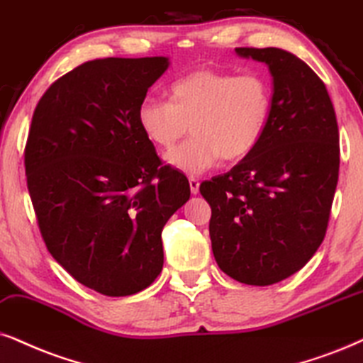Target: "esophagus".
I'll return each instance as SVG.
<instances>
[{"label":"esophagus","instance_id":"obj_1","mask_svg":"<svg viewBox=\"0 0 363 363\" xmlns=\"http://www.w3.org/2000/svg\"><path fill=\"white\" fill-rule=\"evenodd\" d=\"M189 187H191L192 194H197V192H199V181L194 177H189Z\"/></svg>","mask_w":363,"mask_h":363}]
</instances>
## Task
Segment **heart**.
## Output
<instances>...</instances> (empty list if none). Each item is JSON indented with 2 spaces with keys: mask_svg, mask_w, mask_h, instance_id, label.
<instances>
[{
  "mask_svg": "<svg viewBox=\"0 0 363 363\" xmlns=\"http://www.w3.org/2000/svg\"><path fill=\"white\" fill-rule=\"evenodd\" d=\"M169 99H145L137 107V123L147 139L169 149L192 128L184 144L166 154L177 171L196 176L219 159L238 162L256 149L272 113V85L259 73L197 68L172 82Z\"/></svg>",
  "mask_w": 363,
  "mask_h": 363,
  "instance_id": "b5f03b06",
  "label": "heart"
}]
</instances>
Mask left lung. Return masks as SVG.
I'll list each match as a JSON object with an SVG mask.
<instances>
[{"label":"left lung","mask_w":363,"mask_h":363,"mask_svg":"<svg viewBox=\"0 0 363 363\" xmlns=\"http://www.w3.org/2000/svg\"><path fill=\"white\" fill-rule=\"evenodd\" d=\"M264 63L273 104L259 144L231 171L201 184L219 268L268 286L300 272L322 245L338 182L340 145L327 86L281 48H236Z\"/></svg>","instance_id":"8db88e82"}]
</instances>
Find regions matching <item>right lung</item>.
Returning a JSON list of instances; mask_svg holds the SVG:
<instances>
[{
	"instance_id": "add662e5",
	"label": "right lung",
	"mask_w": 363,
	"mask_h": 363,
	"mask_svg": "<svg viewBox=\"0 0 363 363\" xmlns=\"http://www.w3.org/2000/svg\"><path fill=\"white\" fill-rule=\"evenodd\" d=\"M167 68V57L91 60L55 82L31 118L26 182L45 245L107 296L134 295L159 277L162 228L191 196L135 117Z\"/></svg>"
}]
</instances>
